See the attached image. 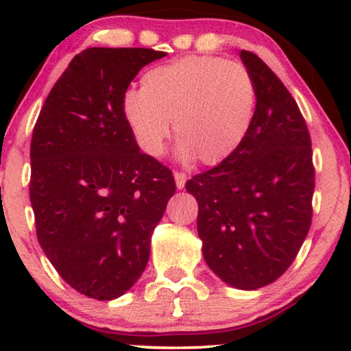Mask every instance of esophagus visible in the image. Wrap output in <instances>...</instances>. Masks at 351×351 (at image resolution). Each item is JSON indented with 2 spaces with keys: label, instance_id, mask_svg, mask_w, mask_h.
I'll return each instance as SVG.
<instances>
[{
  "label": "esophagus",
  "instance_id": "34e87169",
  "mask_svg": "<svg viewBox=\"0 0 351 351\" xmlns=\"http://www.w3.org/2000/svg\"><path fill=\"white\" fill-rule=\"evenodd\" d=\"M173 176H175L176 188H178V189H183V188H184V183H186V175H184V173L175 171V173H173Z\"/></svg>",
  "mask_w": 351,
  "mask_h": 351
}]
</instances>
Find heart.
Returning a JSON list of instances; mask_svg holds the SVG:
<instances>
[{"mask_svg":"<svg viewBox=\"0 0 351 351\" xmlns=\"http://www.w3.org/2000/svg\"><path fill=\"white\" fill-rule=\"evenodd\" d=\"M257 106L251 71L237 60L188 56L153 67L122 95V114L145 155L160 156L171 134L181 162L217 165L251 130Z\"/></svg>","mask_w":351,"mask_h":351,"instance_id":"obj_1","label":"heart"}]
</instances>
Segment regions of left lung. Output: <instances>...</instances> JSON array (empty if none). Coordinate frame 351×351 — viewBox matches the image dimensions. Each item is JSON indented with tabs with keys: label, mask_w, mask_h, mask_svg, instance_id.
<instances>
[{
	"label": "left lung",
	"mask_w": 351,
	"mask_h": 351,
	"mask_svg": "<svg viewBox=\"0 0 351 351\" xmlns=\"http://www.w3.org/2000/svg\"><path fill=\"white\" fill-rule=\"evenodd\" d=\"M257 90L251 130L229 158L193 176L203 256L224 284L256 291L291 267L312 223L315 171L299 106L267 66L239 52Z\"/></svg>",
	"instance_id": "obj_1"
}]
</instances>
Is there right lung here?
Wrapping results in <instances>:
<instances>
[{
  "instance_id": "obj_1",
  "label": "right lung",
  "mask_w": 351,
  "mask_h": 351,
  "mask_svg": "<svg viewBox=\"0 0 351 351\" xmlns=\"http://www.w3.org/2000/svg\"><path fill=\"white\" fill-rule=\"evenodd\" d=\"M167 52L88 47L71 60L34 125L29 198L44 254L72 289L123 295L148 264L152 234L175 195L171 171L140 152L122 95Z\"/></svg>"
}]
</instances>
